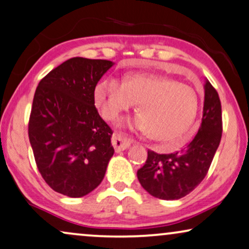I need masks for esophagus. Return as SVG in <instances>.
<instances>
[{
	"label": "esophagus",
	"instance_id": "1",
	"mask_svg": "<svg viewBox=\"0 0 249 249\" xmlns=\"http://www.w3.org/2000/svg\"><path fill=\"white\" fill-rule=\"evenodd\" d=\"M111 142L116 152L119 153L122 152V150L127 149V148L130 147L132 140L128 139L126 137H124V135L121 133H114V135H112Z\"/></svg>",
	"mask_w": 249,
	"mask_h": 249
}]
</instances>
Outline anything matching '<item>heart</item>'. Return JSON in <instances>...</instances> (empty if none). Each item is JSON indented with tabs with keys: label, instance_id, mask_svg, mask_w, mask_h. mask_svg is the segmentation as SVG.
<instances>
[{
	"label": "heart",
	"instance_id": "obj_1",
	"mask_svg": "<svg viewBox=\"0 0 249 249\" xmlns=\"http://www.w3.org/2000/svg\"><path fill=\"white\" fill-rule=\"evenodd\" d=\"M94 100L101 114L116 122L138 103L131 127L149 133L156 141L180 138L193 124L199 111V95L193 87L172 78L133 73L118 81L106 78L96 85Z\"/></svg>",
	"mask_w": 249,
	"mask_h": 249
}]
</instances>
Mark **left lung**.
Segmentation results:
<instances>
[{"instance_id":"obj_1","label":"left lung","mask_w":249,"mask_h":249,"mask_svg":"<svg viewBox=\"0 0 249 249\" xmlns=\"http://www.w3.org/2000/svg\"><path fill=\"white\" fill-rule=\"evenodd\" d=\"M222 106L218 93L204 84L203 116L199 131L181 150L157 154L148 150L147 161L138 170L141 186L162 200H178L203 180L222 138Z\"/></svg>"}]
</instances>
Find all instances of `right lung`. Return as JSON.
Wrapping results in <instances>:
<instances>
[{
  "label": "right lung",
  "mask_w": 249,
  "mask_h": 249,
  "mask_svg": "<svg viewBox=\"0 0 249 249\" xmlns=\"http://www.w3.org/2000/svg\"><path fill=\"white\" fill-rule=\"evenodd\" d=\"M112 65L73 57L37 85L28 138L41 176L57 193L81 197L103 180L115 150L112 130L94 106V90Z\"/></svg>",
  "instance_id": "right-lung-1"
}]
</instances>
